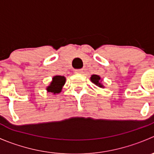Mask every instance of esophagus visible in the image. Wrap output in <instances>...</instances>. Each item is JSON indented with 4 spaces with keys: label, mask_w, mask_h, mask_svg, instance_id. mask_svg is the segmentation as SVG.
Here are the masks:
<instances>
[{
    "label": "esophagus",
    "mask_w": 154,
    "mask_h": 154,
    "mask_svg": "<svg viewBox=\"0 0 154 154\" xmlns=\"http://www.w3.org/2000/svg\"><path fill=\"white\" fill-rule=\"evenodd\" d=\"M74 72L77 73V74H80V73L83 72V69H75Z\"/></svg>",
    "instance_id": "obj_1"
}]
</instances>
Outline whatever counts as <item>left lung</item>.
Listing matches in <instances>:
<instances>
[{
  "label": "left lung",
  "instance_id": "8db88e82",
  "mask_svg": "<svg viewBox=\"0 0 154 154\" xmlns=\"http://www.w3.org/2000/svg\"><path fill=\"white\" fill-rule=\"evenodd\" d=\"M91 81L93 83H94V84L96 85V86H99L100 87V88H103V85L101 84V83H100V76H98V75H96V74H93V75H91Z\"/></svg>",
  "mask_w": 154,
  "mask_h": 154
}]
</instances>
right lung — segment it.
I'll list each match as a JSON object with an SVG mask.
<instances>
[{
  "mask_svg": "<svg viewBox=\"0 0 154 154\" xmlns=\"http://www.w3.org/2000/svg\"><path fill=\"white\" fill-rule=\"evenodd\" d=\"M66 83V77L64 76L57 75L54 76L52 79L51 84L47 87V91L48 92L56 94L61 92L62 88Z\"/></svg>",
  "mask_w": 154,
  "mask_h": 154,
  "instance_id": "obj_1",
  "label": "right lung"
}]
</instances>
